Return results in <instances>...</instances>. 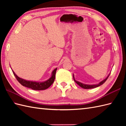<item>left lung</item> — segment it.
I'll return each instance as SVG.
<instances>
[{"mask_svg":"<svg viewBox=\"0 0 126 126\" xmlns=\"http://www.w3.org/2000/svg\"><path fill=\"white\" fill-rule=\"evenodd\" d=\"M109 75H108V76L106 77V78L103 79V81H101L98 84H92V85H90V84H84V83H82L81 82H79V81H76L75 79V78H74V74H73V78H74V81L76 83L78 84L79 85L80 87H82V88H83V89H92V88H96V87H98L100 86V85L103 84L104 82H105L106 81V80L108 78V77L109 76Z\"/></svg>","mask_w":126,"mask_h":126,"instance_id":"obj_1","label":"left lung"}]
</instances>
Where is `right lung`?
<instances>
[{
	"instance_id": "add662e5",
	"label": "right lung",
	"mask_w": 126,
	"mask_h": 126,
	"mask_svg": "<svg viewBox=\"0 0 126 126\" xmlns=\"http://www.w3.org/2000/svg\"><path fill=\"white\" fill-rule=\"evenodd\" d=\"M57 68L55 69L52 72L51 76L47 80V81L44 82H36L25 80L24 79H23L22 78L19 77L13 70L12 72L13 74H14L15 76L16 77V79H17V81L22 85H23V86L29 88H31V89L35 90H43L47 89V88L50 87L51 85L53 83V82H54L55 79L56 72V70H57Z\"/></svg>"
}]
</instances>
